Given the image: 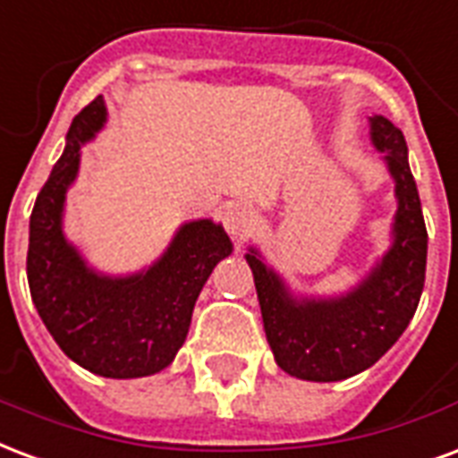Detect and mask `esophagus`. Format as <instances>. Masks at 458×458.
Here are the masks:
<instances>
[{
	"mask_svg": "<svg viewBox=\"0 0 458 458\" xmlns=\"http://www.w3.org/2000/svg\"><path fill=\"white\" fill-rule=\"evenodd\" d=\"M222 222H225V229L229 232V236L239 242L246 233L253 232V226H256L258 222V215L249 202H232V205L225 209V219H222Z\"/></svg>",
	"mask_w": 458,
	"mask_h": 458,
	"instance_id": "1",
	"label": "esophagus"
}]
</instances>
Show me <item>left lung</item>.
<instances>
[{
    "label": "left lung",
    "instance_id": "left-lung-1",
    "mask_svg": "<svg viewBox=\"0 0 458 458\" xmlns=\"http://www.w3.org/2000/svg\"><path fill=\"white\" fill-rule=\"evenodd\" d=\"M369 135L396 183L398 209L391 249L357 287L340 297H294L258 249L246 253L275 362L297 379L340 381L364 372L401 338L420 301L428 229L405 137L384 115L369 118Z\"/></svg>",
    "mask_w": 458,
    "mask_h": 458
}]
</instances>
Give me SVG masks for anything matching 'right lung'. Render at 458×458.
Instances as JSON below:
<instances>
[{
    "instance_id": "add662e5",
    "label": "right lung",
    "mask_w": 458,
    "mask_h": 458,
    "mask_svg": "<svg viewBox=\"0 0 458 458\" xmlns=\"http://www.w3.org/2000/svg\"><path fill=\"white\" fill-rule=\"evenodd\" d=\"M106 125V101L72 120L67 147L30 212L26 273L38 314L62 352L89 372L137 379L174 362L191 328L192 309L232 242L212 219L178 229L166 253L142 273L111 277L86 266L62 232V212L81 159V144Z\"/></svg>"
}]
</instances>
